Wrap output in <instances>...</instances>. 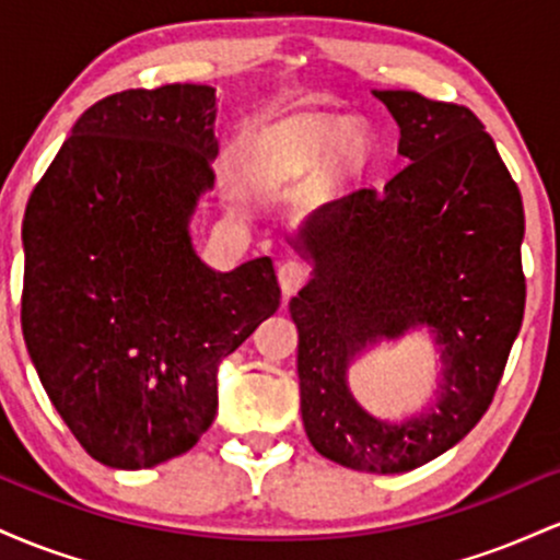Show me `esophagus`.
<instances>
[{
	"mask_svg": "<svg viewBox=\"0 0 560 560\" xmlns=\"http://www.w3.org/2000/svg\"><path fill=\"white\" fill-rule=\"evenodd\" d=\"M276 276H279L281 292L294 294L307 281V266L300 260H284L276 268Z\"/></svg>",
	"mask_w": 560,
	"mask_h": 560,
	"instance_id": "obj_1",
	"label": "esophagus"
}]
</instances>
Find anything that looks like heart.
<instances>
[{"instance_id": "1", "label": "heart", "mask_w": 560, "mask_h": 560, "mask_svg": "<svg viewBox=\"0 0 560 560\" xmlns=\"http://www.w3.org/2000/svg\"><path fill=\"white\" fill-rule=\"evenodd\" d=\"M369 152L371 139L361 124L302 113L249 128L236 147V168L253 186H281L300 182L324 158L334 173H350Z\"/></svg>"}]
</instances>
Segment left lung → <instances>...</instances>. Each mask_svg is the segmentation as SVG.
<instances>
[{
  "instance_id": "obj_1",
  "label": "left lung",
  "mask_w": 560,
  "mask_h": 560,
  "mask_svg": "<svg viewBox=\"0 0 560 560\" xmlns=\"http://www.w3.org/2000/svg\"><path fill=\"white\" fill-rule=\"evenodd\" d=\"M374 96L400 126L408 165L302 223L289 242L313 276L289 313L311 445L355 471L402 474L458 445L490 408L524 318V205L468 107L400 89ZM419 328L441 350L435 402L405 422L376 420L351 397L346 369Z\"/></svg>"
}]
</instances>
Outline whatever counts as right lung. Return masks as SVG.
Listing matches in <instances>:
<instances>
[{
    "instance_id": "right-lung-1",
    "label": "right lung",
    "mask_w": 560,
    "mask_h": 560,
    "mask_svg": "<svg viewBox=\"0 0 560 560\" xmlns=\"http://www.w3.org/2000/svg\"><path fill=\"white\" fill-rule=\"evenodd\" d=\"M215 89L100 100L70 128L23 218V339L81 447L152 468L197 445L218 365L273 316L271 258L213 271L189 223L213 189Z\"/></svg>"
}]
</instances>
